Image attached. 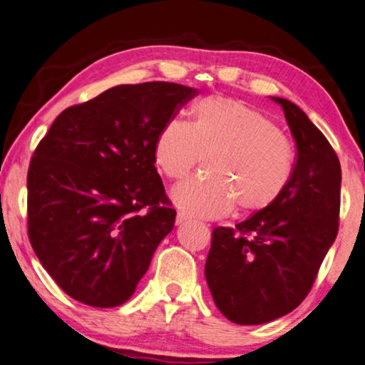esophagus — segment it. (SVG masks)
Returning a JSON list of instances; mask_svg holds the SVG:
<instances>
[{
	"label": "esophagus",
	"mask_w": 365,
	"mask_h": 365,
	"mask_svg": "<svg viewBox=\"0 0 365 365\" xmlns=\"http://www.w3.org/2000/svg\"><path fill=\"white\" fill-rule=\"evenodd\" d=\"M189 217L184 212H178L176 214V224L178 225H181V224H184V222H186Z\"/></svg>",
	"instance_id": "esophagus-1"
}]
</instances>
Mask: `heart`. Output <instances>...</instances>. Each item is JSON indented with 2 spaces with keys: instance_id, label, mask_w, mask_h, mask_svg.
I'll use <instances>...</instances> for the list:
<instances>
[{
  "instance_id": "heart-1",
  "label": "heart",
  "mask_w": 365,
  "mask_h": 365,
  "mask_svg": "<svg viewBox=\"0 0 365 365\" xmlns=\"http://www.w3.org/2000/svg\"><path fill=\"white\" fill-rule=\"evenodd\" d=\"M204 158L207 176L174 187L173 199L187 214L215 219L232 209L240 215L273 207L292 182L294 155L273 121L240 100L202 98L194 121L174 115L155 143V165L173 181L186 178Z\"/></svg>"
}]
</instances>
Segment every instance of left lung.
<instances>
[{
	"label": "left lung",
	"mask_w": 365,
	"mask_h": 365,
	"mask_svg": "<svg viewBox=\"0 0 365 365\" xmlns=\"http://www.w3.org/2000/svg\"><path fill=\"white\" fill-rule=\"evenodd\" d=\"M297 143L292 182L265 212L215 227L205 279L219 311L235 324H263L298 308L339 230L341 165L306 113L284 98Z\"/></svg>",
	"instance_id": "left-lung-1"
}]
</instances>
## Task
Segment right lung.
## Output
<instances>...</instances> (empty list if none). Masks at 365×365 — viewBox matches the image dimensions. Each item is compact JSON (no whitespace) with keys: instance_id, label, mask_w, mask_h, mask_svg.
Returning a JSON list of instances; mask_svg holds the SVG:
<instances>
[{"instance_id":"obj_1","label":"right lung","mask_w":365,"mask_h":365,"mask_svg":"<svg viewBox=\"0 0 365 365\" xmlns=\"http://www.w3.org/2000/svg\"><path fill=\"white\" fill-rule=\"evenodd\" d=\"M197 93L171 82L108 88L72 105L36 146L28 237L68 297L115 308L133 294L176 210L155 166L156 136Z\"/></svg>"}]
</instances>
